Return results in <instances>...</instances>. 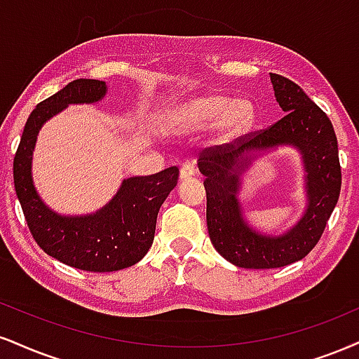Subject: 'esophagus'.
Segmentation results:
<instances>
[{
    "label": "esophagus",
    "mask_w": 359,
    "mask_h": 359,
    "mask_svg": "<svg viewBox=\"0 0 359 359\" xmlns=\"http://www.w3.org/2000/svg\"><path fill=\"white\" fill-rule=\"evenodd\" d=\"M194 174H196V165L191 162H185L182 163V167H180V179L185 180L189 179V177H192Z\"/></svg>",
    "instance_id": "esophagus-1"
}]
</instances>
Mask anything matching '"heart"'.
Instances as JSON below:
<instances>
[{"instance_id":"1","label":"heart","mask_w":359,"mask_h":359,"mask_svg":"<svg viewBox=\"0 0 359 359\" xmlns=\"http://www.w3.org/2000/svg\"><path fill=\"white\" fill-rule=\"evenodd\" d=\"M212 123L222 138L243 135L256 123V109L248 98L231 100L226 95L207 93L184 102L162 116V127L174 133L201 130Z\"/></svg>"}]
</instances>
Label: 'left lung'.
Returning a JSON list of instances; mask_svg holds the SVG:
<instances>
[{"instance_id":"left-lung-1","label":"left lung","mask_w":359,"mask_h":359,"mask_svg":"<svg viewBox=\"0 0 359 359\" xmlns=\"http://www.w3.org/2000/svg\"><path fill=\"white\" fill-rule=\"evenodd\" d=\"M271 83L286 115L266 130L198 157V170L205 175L210 241L224 259L244 269H274L308 256L321 239L341 191L338 140L331 120L294 81L271 73ZM280 144L294 146L304 157L309 204L296 226L280 236H266L245 221L236 194L240 175L255 160V152Z\"/></svg>"}]
</instances>
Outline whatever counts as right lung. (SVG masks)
<instances>
[{"label": "right lung", "mask_w": 359, "mask_h": 359, "mask_svg": "<svg viewBox=\"0 0 359 359\" xmlns=\"http://www.w3.org/2000/svg\"><path fill=\"white\" fill-rule=\"evenodd\" d=\"M105 93V81L79 79L38 103L13 161L16 196L33 239L48 256L90 273L125 269L145 256L154 243L158 209L179 179L177 167L125 179L109 204L86 215H60L41 201L33 185L32 157L43 123L72 103H95Z\"/></svg>", "instance_id": "obj_1"}]
</instances>
